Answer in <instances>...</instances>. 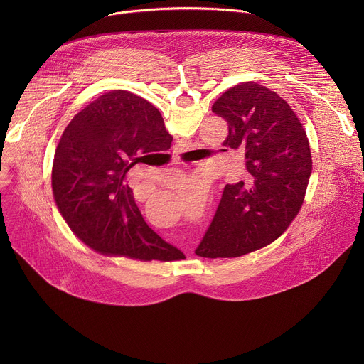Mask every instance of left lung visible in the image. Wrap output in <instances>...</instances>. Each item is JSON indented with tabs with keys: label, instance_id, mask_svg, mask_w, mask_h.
Wrapping results in <instances>:
<instances>
[{
	"label": "left lung",
	"instance_id": "1",
	"mask_svg": "<svg viewBox=\"0 0 364 364\" xmlns=\"http://www.w3.org/2000/svg\"><path fill=\"white\" fill-rule=\"evenodd\" d=\"M212 111L229 127L223 145L243 149L245 178L226 184L196 255L237 257L277 240L295 219L313 171L309 142L295 112L256 82L228 89Z\"/></svg>",
	"mask_w": 364,
	"mask_h": 364
}]
</instances>
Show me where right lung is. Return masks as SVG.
<instances>
[{"instance_id": "1", "label": "right lung", "mask_w": 364, "mask_h": 364, "mask_svg": "<svg viewBox=\"0 0 364 364\" xmlns=\"http://www.w3.org/2000/svg\"><path fill=\"white\" fill-rule=\"evenodd\" d=\"M173 136L152 103L111 90L82 109L56 148L51 187L62 218L92 250L139 261L184 255L144 220L127 173L151 154H166Z\"/></svg>"}]
</instances>
